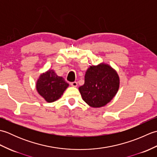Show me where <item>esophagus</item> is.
<instances>
[{
  "label": "esophagus",
  "mask_w": 157,
  "mask_h": 157,
  "mask_svg": "<svg viewBox=\"0 0 157 157\" xmlns=\"http://www.w3.org/2000/svg\"><path fill=\"white\" fill-rule=\"evenodd\" d=\"M70 85L73 86V87H77V86H78V82H71V83H70Z\"/></svg>",
  "instance_id": "esophagus-1"
}]
</instances>
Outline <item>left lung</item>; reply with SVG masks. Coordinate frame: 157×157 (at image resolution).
I'll return each instance as SVG.
<instances>
[{
    "mask_svg": "<svg viewBox=\"0 0 157 157\" xmlns=\"http://www.w3.org/2000/svg\"><path fill=\"white\" fill-rule=\"evenodd\" d=\"M119 77L115 70L106 63L91 65L85 74L84 84L79 88L82 99L94 108L106 105L116 95L119 88Z\"/></svg>",
    "mask_w": 157,
    "mask_h": 157,
    "instance_id": "left-lung-1",
    "label": "left lung"
}]
</instances>
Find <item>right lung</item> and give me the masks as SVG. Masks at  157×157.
<instances>
[{
	"label": "right lung",
	"instance_id": "right-lung-1",
	"mask_svg": "<svg viewBox=\"0 0 157 157\" xmlns=\"http://www.w3.org/2000/svg\"><path fill=\"white\" fill-rule=\"evenodd\" d=\"M68 86L69 84L62 77L56 75L53 69L42 73L36 84L38 94L48 102L57 101Z\"/></svg>",
	"mask_w": 157,
	"mask_h": 157
}]
</instances>
